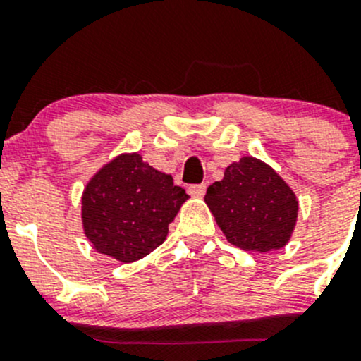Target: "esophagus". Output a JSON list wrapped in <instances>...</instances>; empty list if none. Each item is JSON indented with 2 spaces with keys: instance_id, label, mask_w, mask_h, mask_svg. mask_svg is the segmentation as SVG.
I'll use <instances>...</instances> for the list:
<instances>
[{
  "instance_id": "34e87169",
  "label": "esophagus",
  "mask_w": 361,
  "mask_h": 361,
  "mask_svg": "<svg viewBox=\"0 0 361 361\" xmlns=\"http://www.w3.org/2000/svg\"><path fill=\"white\" fill-rule=\"evenodd\" d=\"M188 194L192 197H202L206 194V183H199V185H190L188 187Z\"/></svg>"
}]
</instances>
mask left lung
Instances as JSON below:
<instances>
[{"mask_svg": "<svg viewBox=\"0 0 361 361\" xmlns=\"http://www.w3.org/2000/svg\"><path fill=\"white\" fill-rule=\"evenodd\" d=\"M204 201L227 241L243 250L282 248L298 216L295 192L254 157L231 164L224 180L209 185Z\"/></svg>", "mask_w": 361, "mask_h": 361, "instance_id": "1", "label": "left lung"}]
</instances>
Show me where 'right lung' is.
<instances>
[{
	"label": "right lung",
	"mask_w": 361,
	"mask_h": 361,
	"mask_svg": "<svg viewBox=\"0 0 361 361\" xmlns=\"http://www.w3.org/2000/svg\"><path fill=\"white\" fill-rule=\"evenodd\" d=\"M187 199L173 176L153 169L137 153L120 155L84 188V233L102 254L134 262L164 243Z\"/></svg>",
	"instance_id": "obj_1"
}]
</instances>
